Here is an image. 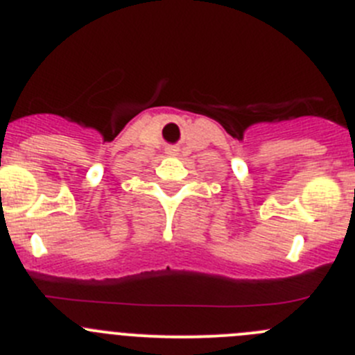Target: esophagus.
Listing matches in <instances>:
<instances>
[{"label": "esophagus", "mask_w": 355, "mask_h": 355, "mask_svg": "<svg viewBox=\"0 0 355 355\" xmlns=\"http://www.w3.org/2000/svg\"><path fill=\"white\" fill-rule=\"evenodd\" d=\"M177 148H170V150H168V154H170V155H177Z\"/></svg>", "instance_id": "1"}]
</instances>
